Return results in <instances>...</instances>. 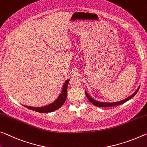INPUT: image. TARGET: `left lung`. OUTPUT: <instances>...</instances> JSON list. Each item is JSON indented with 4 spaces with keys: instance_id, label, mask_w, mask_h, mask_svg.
Returning a JSON list of instances; mask_svg holds the SVG:
<instances>
[{
    "instance_id": "1",
    "label": "left lung",
    "mask_w": 147,
    "mask_h": 147,
    "mask_svg": "<svg viewBox=\"0 0 147 147\" xmlns=\"http://www.w3.org/2000/svg\"><path fill=\"white\" fill-rule=\"evenodd\" d=\"M139 89V87H138V89H137L136 91H135L134 94H132L131 95H130L129 96H128L127 98H126L125 99H123V100H121V101H118V102H99V101H97L95 100L94 98H92L91 96L89 95V94L87 93V92L85 91V94H86V96L87 97L88 100H89L90 102H91L92 105H94V106H96V107H114V106H117V105H122L124 102H125L126 101H127L129 100L132 98V97H134L136 93L138 91V90Z\"/></svg>"
}]
</instances>
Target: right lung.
Segmentation results:
<instances>
[{"mask_svg": "<svg viewBox=\"0 0 147 147\" xmlns=\"http://www.w3.org/2000/svg\"><path fill=\"white\" fill-rule=\"evenodd\" d=\"M69 80H67L65 83H64L62 86V91L60 94L57 98V99L55 101V102L50 104V105L45 106L42 107H28V106H25V107L29 109L34 110L35 112H39V113H47V112H51L55 110H58L62 106L64 105L65 101L66 100L67 94V85H68Z\"/></svg>", "mask_w": 147, "mask_h": 147, "instance_id": "obj_1", "label": "right lung"}]
</instances>
